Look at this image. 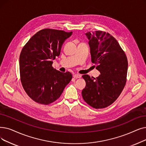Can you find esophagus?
Here are the masks:
<instances>
[{
  "label": "esophagus",
  "instance_id": "esophagus-1",
  "mask_svg": "<svg viewBox=\"0 0 146 146\" xmlns=\"http://www.w3.org/2000/svg\"><path fill=\"white\" fill-rule=\"evenodd\" d=\"M73 77L76 79H78V78H81V75L79 74H74L73 75Z\"/></svg>",
  "mask_w": 146,
  "mask_h": 146
}]
</instances>
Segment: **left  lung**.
I'll use <instances>...</instances> for the list:
<instances>
[{
    "instance_id": "left-lung-1",
    "label": "left lung",
    "mask_w": 146,
    "mask_h": 146,
    "mask_svg": "<svg viewBox=\"0 0 146 146\" xmlns=\"http://www.w3.org/2000/svg\"><path fill=\"white\" fill-rule=\"evenodd\" d=\"M91 61L100 72L96 78L82 76L86 86L82 91L85 102L95 109H103L115 102L126 82L128 60L116 39L102 31L87 32Z\"/></svg>"
}]
</instances>
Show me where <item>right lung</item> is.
I'll use <instances>...</instances> for the list:
<instances>
[{
	"mask_svg": "<svg viewBox=\"0 0 146 146\" xmlns=\"http://www.w3.org/2000/svg\"><path fill=\"white\" fill-rule=\"evenodd\" d=\"M71 32L43 29L31 37L20 55V78L24 90L35 102L49 104L61 96L72 79L69 72L62 73L52 67V60L60 54Z\"/></svg>",
	"mask_w": 146,
	"mask_h": 146,
	"instance_id": "obj_1",
	"label": "right lung"
}]
</instances>
